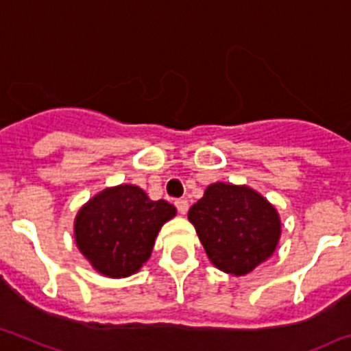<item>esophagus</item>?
<instances>
[{"instance_id":"esophagus-1","label":"esophagus","mask_w":351,"mask_h":351,"mask_svg":"<svg viewBox=\"0 0 351 351\" xmlns=\"http://www.w3.org/2000/svg\"><path fill=\"white\" fill-rule=\"evenodd\" d=\"M176 207H178L179 214H182V215H184L186 212H188V208H189V204H188V200H178V202H176Z\"/></svg>"}]
</instances>
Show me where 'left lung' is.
<instances>
[{"label": "left lung", "mask_w": 351, "mask_h": 351, "mask_svg": "<svg viewBox=\"0 0 351 351\" xmlns=\"http://www.w3.org/2000/svg\"><path fill=\"white\" fill-rule=\"evenodd\" d=\"M189 223L217 269L242 276L268 261L280 242L275 205L245 184L214 182L188 212Z\"/></svg>", "instance_id": "obj_1"}]
</instances>
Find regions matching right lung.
<instances>
[{"label":"right lung","instance_id":"add662e5","mask_svg":"<svg viewBox=\"0 0 351 351\" xmlns=\"http://www.w3.org/2000/svg\"><path fill=\"white\" fill-rule=\"evenodd\" d=\"M176 214L173 205L153 202L139 186H111L80 207L76 247L97 273L125 278L146 265L160 230Z\"/></svg>","mask_w":351,"mask_h":351}]
</instances>
